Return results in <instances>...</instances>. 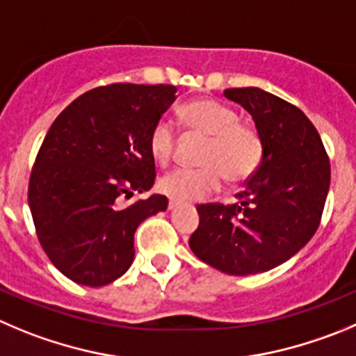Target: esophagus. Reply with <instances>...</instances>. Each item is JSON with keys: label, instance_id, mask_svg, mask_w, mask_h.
<instances>
[{"label": "esophagus", "instance_id": "esophagus-1", "mask_svg": "<svg viewBox=\"0 0 356 356\" xmlns=\"http://www.w3.org/2000/svg\"><path fill=\"white\" fill-rule=\"evenodd\" d=\"M179 205H181V204H179L177 200H170V202H168V209H170V211H174V209H177Z\"/></svg>", "mask_w": 356, "mask_h": 356}]
</instances>
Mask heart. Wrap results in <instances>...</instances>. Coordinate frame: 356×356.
<instances>
[{"label":"heart","mask_w":356,"mask_h":356,"mask_svg":"<svg viewBox=\"0 0 356 356\" xmlns=\"http://www.w3.org/2000/svg\"><path fill=\"white\" fill-rule=\"evenodd\" d=\"M191 135L207 138L200 156L202 168H181L159 179L161 193L175 200H198L221 188L225 177L232 184L248 182L264 159V140L254 126L241 121L235 108L216 99H193L179 111ZM177 144L174 122L161 118L149 133V152L167 167Z\"/></svg>","instance_id":"obj_1"}]
</instances>
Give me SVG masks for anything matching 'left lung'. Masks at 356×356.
Returning a JSON list of instances; mask_svg holds the SVG:
<instances>
[{
  "label": "left lung",
  "instance_id": "1",
  "mask_svg": "<svg viewBox=\"0 0 356 356\" xmlns=\"http://www.w3.org/2000/svg\"><path fill=\"white\" fill-rule=\"evenodd\" d=\"M253 115L264 140L257 174L237 204H202L189 248L232 275L267 272L316 234L330 188V161L314 124L298 107L260 88L225 89Z\"/></svg>",
  "mask_w": 356,
  "mask_h": 356
}]
</instances>
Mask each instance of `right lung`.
I'll list each match as a JSON object with an SVG mask.
<instances>
[{"label": "right lung", "mask_w": 356, "mask_h": 356, "mask_svg": "<svg viewBox=\"0 0 356 356\" xmlns=\"http://www.w3.org/2000/svg\"><path fill=\"white\" fill-rule=\"evenodd\" d=\"M175 86L111 84L73 99L42 142L28 202L49 260L73 283L105 286L131 265L138 225L168 200L151 195L149 133L175 102Z\"/></svg>", "instance_id": "obj_1"}]
</instances>
